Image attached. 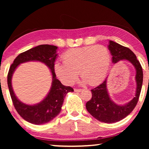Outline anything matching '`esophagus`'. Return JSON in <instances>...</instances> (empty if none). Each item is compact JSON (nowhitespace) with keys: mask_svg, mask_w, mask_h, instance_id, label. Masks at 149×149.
Segmentation results:
<instances>
[{"mask_svg":"<svg viewBox=\"0 0 149 149\" xmlns=\"http://www.w3.org/2000/svg\"><path fill=\"white\" fill-rule=\"evenodd\" d=\"M82 91V89H74V91L75 92H77V93H79Z\"/></svg>","mask_w":149,"mask_h":149,"instance_id":"obj_1","label":"esophagus"}]
</instances>
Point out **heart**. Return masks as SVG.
<instances>
[{
	"instance_id": "1",
	"label": "heart",
	"mask_w": 149,
	"mask_h": 149,
	"mask_svg": "<svg viewBox=\"0 0 149 149\" xmlns=\"http://www.w3.org/2000/svg\"><path fill=\"white\" fill-rule=\"evenodd\" d=\"M62 59L64 63L56 62L54 65V72L62 83L74 84L79 72L84 84L96 86L107 76L111 55L104 45H90L67 50Z\"/></svg>"
}]
</instances>
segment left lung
<instances>
[{
    "label": "left lung",
    "mask_w": 149,
    "mask_h": 149,
    "mask_svg": "<svg viewBox=\"0 0 149 149\" xmlns=\"http://www.w3.org/2000/svg\"><path fill=\"white\" fill-rule=\"evenodd\" d=\"M108 47L114 64H116L120 60H125L135 67L137 84L135 97L129 102L123 105L117 104L111 100L107 87V79L99 86L91 89L92 98L86 103L87 111L100 122L112 123L119 122L127 116L137 105L142 88L143 74L140 62L129 48L112 41H109Z\"/></svg>",
    "instance_id": "obj_1"
}]
</instances>
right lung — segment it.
<instances>
[{"mask_svg":"<svg viewBox=\"0 0 149 149\" xmlns=\"http://www.w3.org/2000/svg\"><path fill=\"white\" fill-rule=\"evenodd\" d=\"M57 49L58 47L54 45H39L19 54L10 67L7 81L15 109L22 118L33 124H44L53 120L61 111L67 93L74 91L71 87L64 86L56 77L54 65L58 55ZM30 61L44 63L51 70L53 75L52 87L48 95L42 102L33 105H26L20 102L14 94L11 86L12 75L17 67L22 63Z\"/></svg>","mask_w":149,"mask_h":149,"instance_id":"right-lung-1","label":"right lung"}]
</instances>
